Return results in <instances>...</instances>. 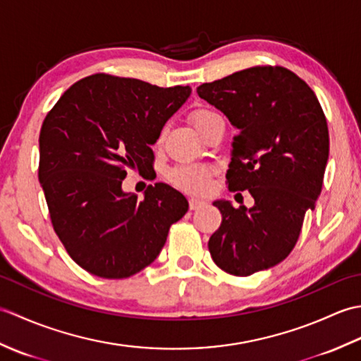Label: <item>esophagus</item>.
<instances>
[{
	"label": "esophagus",
	"mask_w": 361,
	"mask_h": 361,
	"mask_svg": "<svg viewBox=\"0 0 361 361\" xmlns=\"http://www.w3.org/2000/svg\"><path fill=\"white\" fill-rule=\"evenodd\" d=\"M203 206H204V202L197 200V198H190V200H189V208H190V211H197V209L203 208Z\"/></svg>",
	"instance_id": "34e87169"
}]
</instances>
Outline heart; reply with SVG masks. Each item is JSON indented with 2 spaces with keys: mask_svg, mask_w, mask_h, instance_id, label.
<instances>
[{
  "mask_svg": "<svg viewBox=\"0 0 361 361\" xmlns=\"http://www.w3.org/2000/svg\"><path fill=\"white\" fill-rule=\"evenodd\" d=\"M220 116L209 109H197L190 113V122L198 132L203 133L214 121H217ZM163 137V133H161ZM214 171L208 166L202 164H181L171 169L167 173V180L172 183L175 188L185 190L188 194H204L211 186V178Z\"/></svg>",
  "mask_w": 361,
  "mask_h": 361,
  "instance_id": "1",
  "label": "heart"
}]
</instances>
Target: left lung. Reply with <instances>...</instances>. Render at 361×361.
Instances as JSON below:
<instances>
[{
	"label": "left lung",
	"mask_w": 361,
	"mask_h": 361,
	"mask_svg": "<svg viewBox=\"0 0 361 361\" xmlns=\"http://www.w3.org/2000/svg\"><path fill=\"white\" fill-rule=\"evenodd\" d=\"M197 93L239 130L226 172L229 190L255 206L214 202L221 225L208 248L221 270L250 276L278 265L295 248L305 212L315 209L329 159V130L312 88L282 66H252Z\"/></svg>",
	"instance_id": "1"
}]
</instances>
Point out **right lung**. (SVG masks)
<instances>
[{
  "instance_id": "right-lung-1",
  "label": "right lung",
  "mask_w": 361,
  "mask_h": 361,
  "mask_svg": "<svg viewBox=\"0 0 361 361\" xmlns=\"http://www.w3.org/2000/svg\"><path fill=\"white\" fill-rule=\"evenodd\" d=\"M189 87L93 74L68 88L40 130L38 180L54 231L83 270L124 279L150 265L189 203L164 183L140 200L122 190L128 169L153 164L150 149Z\"/></svg>"
}]
</instances>
